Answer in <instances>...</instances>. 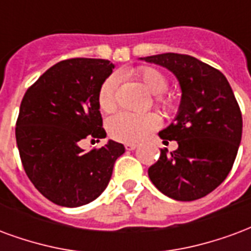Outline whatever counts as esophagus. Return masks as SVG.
Listing matches in <instances>:
<instances>
[{
    "instance_id": "esophagus-1",
    "label": "esophagus",
    "mask_w": 251,
    "mask_h": 251,
    "mask_svg": "<svg viewBox=\"0 0 251 251\" xmlns=\"http://www.w3.org/2000/svg\"><path fill=\"white\" fill-rule=\"evenodd\" d=\"M124 147H126V150H128V151H132V150H135V148L138 147V146L133 143H126L124 144Z\"/></svg>"
}]
</instances>
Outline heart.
<instances>
[{
	"label": "heart",
	"instance_id": "1",
	"mask_svg": "<svg viewBox=\"0 0 251 251\" xmlns=\"http://www.w3.org/2000/svg\"><path fill=\"white\" fill-rule=\"evenodd\" d=\"M133 77L143 84L148 92L155 95V104L164 109H173L175 100L166 93L168 88V77L160 69L148 65L135 68L131 71ZM118 75H109L105 77L98 92L99 108L103 112H112L116 108V91H118ZM160 118L156 113H131L120 112L108 120L107 128L111 138L123 143H138L150 133L158 129Z\"/></svg>",
	"mask_w": 251,
	"mask_h": 251
}]
</instances>
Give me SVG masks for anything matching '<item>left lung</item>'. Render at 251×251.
<instances>
[{"label": "left lung", "mask_w": 251, "mask_h": 251, "mask_svg": "<svg viewBox=\"0 0 251 251\" xmlns=\"http://www.w3.org/2000/svg\"><path fill=\"white\" fill-rule=\"evenodd\" d=\"M176 76L182 101L175 122L159 132L176 140L173 152L160 150L148 176L175 201H195L214 191L233 167L242 138V113L227 78L198 58L180 53L142 57Z\"/></svg>", "instance_id": "left-lung-1"}]
</instances>
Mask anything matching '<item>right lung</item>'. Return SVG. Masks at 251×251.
<instances>
[{
	"label": "right lung",
	"instance_id": "obj_1",
	"mask_svg": "<svg viewBox=\"0 0 251 251\" xmlns=\"http://www.w3.org/2000/svg\"><path fill=\"white\" fill-rule=\"evenodd\" d=\"M113 64L103 58H68L43 73L25 92L16 142L25 173L44 197L78 207L103 193L124 146L109 140L85 152L87 138H105L98 92Z\"/></svg>",
	"mask_w": 251,
	"mask_h": 251
}]
</instances>
